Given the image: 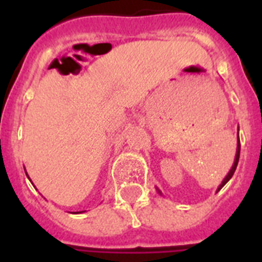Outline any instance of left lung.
Listing matches in <instances>:
<instances>
[{"label": "left lung", "mask_w": 262, "mask_h": 262, "mask_svg": "<svg viewBox=\"0 0 262 262\" xmlns=\"http://www.w3.org/2000/svg\"><path fill=\"white\" fill-rule=\"evenodd\" d=\"M239 152H241V143H239V135H238V148H236L235 162H234V164H232L231 170H230V172H228V174H227V177H226V178L223 179V182H222V185H220V186H219V190H220V189H222V187L224 186V185H226V183L228 182V181H230V179H231V177H232V175H234V172H235L236 166H238V162H239Z\"/></svg>", "instance_id": "obj_1"}]
</instances>
